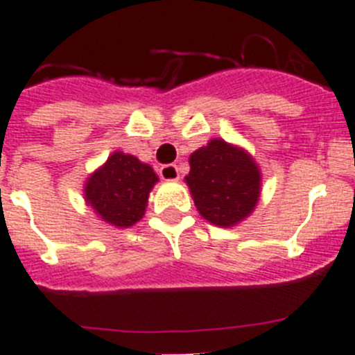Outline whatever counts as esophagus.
<instances>
[{
	"mask_svg": "<svg viewBox=\"0 0 355 355\" xmlns=\"http://www.w3.org/2000/svg\"><path fill=\"white\" fill-rule=\"evenodd\" d=\"M159 178L165 181H178L180 180V168L174 163H168V165H162L159 167Z\"/></svg>",
	"mask_w": 355,
	"mask_h": 355,
	"instance_id": "obj_1",
	"label": "esophagus"
}]
</instances>
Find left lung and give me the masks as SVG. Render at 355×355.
Here are the masks:
<instances>
[{
    "instance_id": "1",
    "label": "left lung",
    "mask_w": 355,
    "mask_h": 355,
    "mask_svg": "<svg viewBox=\"0 0 355 355\" xmlns=\"http://www.w3.org/2000/svg\"><path fill=\"white\" fill-rule=\"evenodd\" d=\"M187 184L206 220L231 227L249 216L258 202L261 175L245 150L211 140L190 156Z\"/></svg>"
}]
</instances>
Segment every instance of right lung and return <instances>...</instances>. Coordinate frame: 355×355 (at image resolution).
<instances>
[{
	"label": "right lung",
	"instance_id": "obj_1",
	"mask_svg": "<svg viewBox=\"0 0 355 355\" xmlns=\"http://www.w3.org/2000/svg\"><path fill=\"white\" fill-rule=\"evenodd\" d=\"M158 181L155 171L121 150L94 172L85 187V199L103 220L130 227L146 213L150 188Z\"/></svg>",
	"mask_w": 355,
	"mask_h": 355
}]
</instances>
